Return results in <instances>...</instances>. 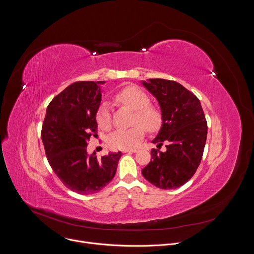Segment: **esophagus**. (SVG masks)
I'll list each match as a JSON object with an SVG mask.
<instances>
[{
	"label": "esophagus",
	"instance_id": "obj_1",
	"mask_svg": "<svg viewBox=\"0 0 254 254\" xmlns=\"http://www.w3.org/2000/svg\"><path fill=\"white\" fill-rule=\"evenodd\" d=\"M135 152H136L135 149H133V150H124L123 151V153H135Z\"/></svg>",
	"mask_w": 254,
	"mask_h": 254
}]
</instances>
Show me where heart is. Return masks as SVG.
<instances>
[{"instance_id": "1", "label": "heart", "mask_w": 254, "mask_h": 254, "mask_svg": "<svg viewBox=\"0 0 254 254\" xmlns=\"http://www.w3.org/2000/svg\"><path fill=\"white\" fill-rule=\"evenodd\" d=\"M115 99L134 110L133 124L129 128H118L107 137V143L114 150H132L136 148L144 135V130L148 132H157L163 126V114L157 106L151 103L149 95L136 86H127L121 89ZM96 122L103 129H110L112 127V112L110 104L103 102L96 113Z\"/></svg>"}]
</instances>
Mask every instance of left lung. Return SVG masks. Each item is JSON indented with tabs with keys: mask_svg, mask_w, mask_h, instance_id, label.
I'll return each mask as SVG.
<instances>
[{
	"mask_svg": "<svg viewBox=\"0 0 254 254\" xmlns=\"http://www.w3.org/2000/svg\"><path fill=\"white\" fill-rule=\"evenodd\" d=\"M159 101L163 126L153 139L158 149L151 152V162L141 170L144 179L154 186L176 189L193 177L204 152L207 122L198 97L180 83L162 78L142 81ZM164 142L167 151H158Z\"/></svg>",
	"mask_w": 254,
	"mask_h": 254,
	"instance_id": "8db88e82",
	"label": "left lung"
}]
</instances>
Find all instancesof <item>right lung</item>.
Returning <instances> with one entry per match:
<instances>
[{
	"label": "right lung",
	"mask_w": 254,
	"mask_h": 254,
	"mask_svg": "<svg viewBox=\"0 0 254 254\" xmlns=\"http://www.w3.org/2000/svg\"><path fill=\"white\" fill-rule=\"evenodd\" d=\"M104 81H77L49 103L41 137L47 160L65 187L81 195L103 189L114 179L122 153L88 156L87 141L96 132V113Z\"/></svg>",
	"instance_id": "right-lung-1"
}]
</instances>
